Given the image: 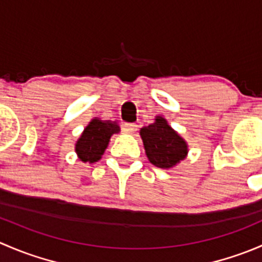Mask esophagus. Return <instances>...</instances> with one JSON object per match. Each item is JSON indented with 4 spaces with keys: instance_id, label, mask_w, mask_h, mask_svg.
Listing matches in <instances>:
<instances>
[{
    "instance_id": "esophagus-1",
    "label": "esophagus",
    "mask_w": 262,
    "mask_h": 262,
    "mask_svg": "<svg viewBox=\"0 0 262 262\" xmlns=\"http://www.w3.org/2000/svg\"><path fill=\"white\" fill-rule=\"evenodd\" d=\"M121 130L126 134H134L137 130H138V125H137V124H129V123L123 124Z\"/></svg>"
}]
</instances>
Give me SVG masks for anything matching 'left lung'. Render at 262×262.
<instances>
[{"label":"left lung","instance_id":"8db88e82","mask_svg":"<svg viewBox=\"0 0 262 262\" xmlns=\"http://www.w3.org/2000/svg\"><path fill=\"white\" fill-rule=\"evenodd\" d=\"M141 138L147 158L156 167L166 170L175 167L189 153L186 141L162 116H158L155 123L141 129Z\"/></svg>","mask_w":262,"mask_h":262}]
</instances>
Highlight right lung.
I'll return each mask as SVG.
<instances>
[{"label":"right lung","instance_id":"obj_1","mask_svg":"<svg viewBox=\"0 0 262 262\" xmlns=\"http://www.w3.org/2000/svg\"><path fill=\"white\" fill-rule=\"evenodd\" d=\"M119 132H120V126L115 121L92 119L83 129L80 138L75 144L77 157L84 163L97 162L101 160L105 149L109 146L113 134L119 133Z\"/></svg>","mask_w":262,"mask_h":262}]
</instances>
